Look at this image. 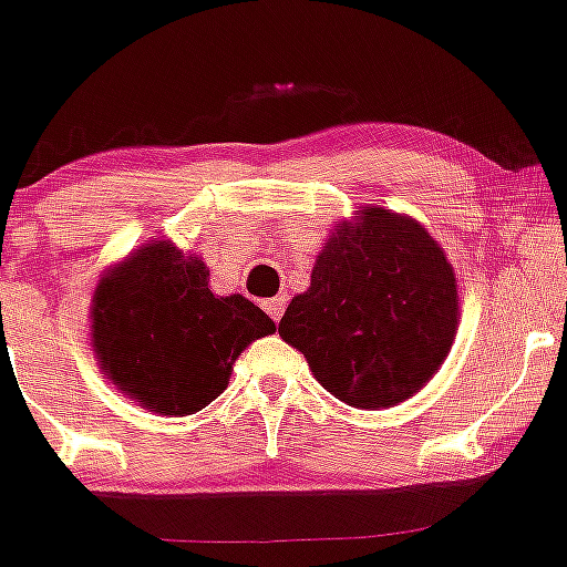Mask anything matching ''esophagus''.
<instances>
[{
    "label": "esophagus",
    "mask_w": 567,
    "mask_h": 567,
    "mask_svg": "<svg viewBox=\"0 0 567 567\" xmlns=\"http://www.w3.org/2000/svg\"><path fill=\"white\" fill-rule=\"evenodd\" d=\"M285 306H288V298L277 296V298H271V301H266L264 309L271 319H275V322H279V319H282V313H285Z\"/></svg>",
    "instance_id": "1"
}]
</instances>
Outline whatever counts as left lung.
I'll return each mask as SVG.
<instances>
[{"instance_id": "obj_1", "label": "left lung", "mask_w": 567, "mask_h": 567, "mask_svg": "<svg viewBox=\"0 0 567 567\" xmlns=\"http://www.w3.org/2000/svg\"><path fill=\"white\" fill-rule=\"evenodd\" d=\"M460 324L454 266L417 218L361 206L336 227L279 336L349 406L385 409L420 391Z\"/></svg>"}]
</instances>
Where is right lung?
Segmentation results:
<instances>
[{"mask_svg":"<svg viewBox=\"0 0 567 567\" xmlns=\"http://www.w3.org/2000/svg\"><path fill=\"white\" fill-rule=\"evenodd\" d=\"M208 266L172 240H147L100 275L89 336L102 374L155 414L184 417L229 385L231 364L277 330L248 298L214 296Z\"/></svg>","mask_w":567,"mask_h":567,"instance_id":"1","label":"right lung"}]
</instances>
